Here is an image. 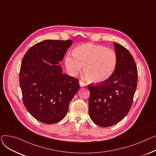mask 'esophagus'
<instances>
[{
	"label": "esophagus",
	"mask_w": 156,
	"mask_h": 156,
	"mask_svg": "<svg viewBox=\"0 0 156 156\" xmlns=\"http://www.w3.org/2000/svg\"><path fill=\"white\" fill-rule=\"evenodd\" d=\"M79 84H80V87H84V86H86V83L84 82H83L82 80H79Z\"/></svg>",
	"instance_id": "esophagus-1"
}]
</instances>
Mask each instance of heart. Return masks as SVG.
Instances as JSON below:
<instances>
[{
	"label": "heart",
	"instance_id": "1",
	"mask_svg": "<svg viewBox=\"0 0 156 156\" xmlns=\"http://www.w3.org/2000/svg\"><path fill=\"white\" fill-rule=\"evenodd\" d=\"M73 55L68 54L65 58L67 71L76 76L83 67L86 79L94 84L107 81L115 72L117 64L116 52L104 46L90 43L80 44L73 50Z\"/></svg>",
	"mask_w": 156,
	"mask_h": 156
}]
</instances>
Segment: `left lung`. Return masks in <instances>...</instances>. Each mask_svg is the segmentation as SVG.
Segmentation results:
<instances>
[{
    "label": "left lung",
    "instance_id": "left-lung-1",
    "mask_svg": "<svg viewBox=\"0 0 156 156\" xmlns=\"http://www.w3.org/2000/svg\"><path fill=\"white\" fill-rule=\"evenodd\" d=\"M117 64L113 75L101 84H90L89 113L96 125L108 127L125 117L132 107L138 72L135 60L123 46L114 42Z\"/></svg>",
    "mask_w": 156,
    "mask_h": 156
}]
</instances>
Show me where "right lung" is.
<instances>
[{
    "instance_id": "obj_1",
    "label": "right lung",
    "mask_w": 156,
    "mask_h": 156,
    "mask_svg": "<svg viewBox=\"0 0 156 156\" xmlns=\"http://www.w3.org/2000/svg\"><path fill=\"white\" fill-rule=\"evenodd\" d=\"M72 43L44 40L31 47L23 58L20 72L23 101L29 113L43 123L61 121L80 87L79 80L62 74L58 65Z\"/></svg>"
}]
</instances>
